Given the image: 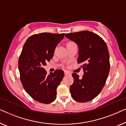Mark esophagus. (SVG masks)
<instances>
[{"mask_svg": "<svg viewBox=\"0 0 126 126\" xmlns=\"http://www.w3.org/2000/svg\"><path fill=\"white\" fill-rule=\"evenodd\" d=\"M64 74L65 75H69V72L68 71H66V70H65L64 71Z\"/></svg>", "mask_w": 126, "mask_h": 126, "instance_id": "obj_1", "label": "esophagus"}]
</instances>
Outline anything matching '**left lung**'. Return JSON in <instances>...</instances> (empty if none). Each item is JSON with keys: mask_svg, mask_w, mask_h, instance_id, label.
I'll list each match as a JSON object with an SVG mask.
<instances>
[{"mask_svg": "<svg viewBox=\"0 0 126 126\" xmlns=\"http://www.w3.org/2000/svg\"><path fill=\"white\" fill-rule=\"evenodd\" d=\"M79 46L78 63L84 70L82 79L72 74L74 82L70 92L74 100L81 103L92 100L99 94L106 84L110 72V55L107 46L94 32L82 31L65 34Z\"/></svg>", "mask_w": 126, "mask_h": 126, "instance_id": "8db88e82", "label": "left lung"}]
</instances>
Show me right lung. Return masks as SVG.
<instances>
[{"mask_svg":"<svg viewBox=\"0 0 126 126\" xmlns=\"http://www.w3.org/2000/svg\"><path fill=\"white\" fill-rule=\"evenodd\" d=\"M64 33L43 32L30 36L24 44L18 61L20 79L27 94L35 100L49 104L55 100L57 88L64 76L57 69L49 75L43 68L53 58Z\"/></svg>","mask_w":126,"mask_h":126,"instance_id":"right-lung-1","label":"right lung"}]
</instances>
